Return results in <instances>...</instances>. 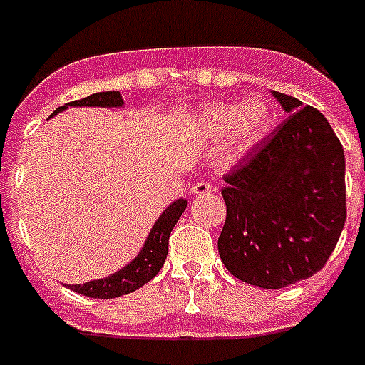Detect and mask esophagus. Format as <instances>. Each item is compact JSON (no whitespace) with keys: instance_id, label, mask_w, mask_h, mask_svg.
Wrapping results in <instances>:
<instances>
[{"instance_id":"obj_1","label":"esophagus","mask_w":365,"mask_h":365,"mask_svg":"<svg viewBox=\"0 0 365 365\" xmlns=\"http://www.w3.org/2000/svg\"><path fill=\"white\" fill-rule=\"evenodd\" d=\"M191 191L192 195H210V192H212V185L202 180V182L195 183V185L191 187Z\"/></svg>"}]
</instances>
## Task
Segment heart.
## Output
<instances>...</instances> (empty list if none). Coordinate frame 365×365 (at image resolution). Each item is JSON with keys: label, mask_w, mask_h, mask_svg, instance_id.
<instances>
[{"label": "heart", "mask_w": 365, "mask_h": 365, "mask_svg": "<svg viewBox=\"0 0 365 365\" xmlns=\"http://www.w3.org/2000/svg\"><path fill=\"white\" fill-rule=\"evenodd\" d=\"M272 125V115L262 101L240 103H210L192 115V131L202 138L217 140L229 135L227 157L238 161L264 140Z\"/></svg>", "instance_id": "b5f03b06"}]
</instances>
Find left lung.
I'll return each mask as SVG.
<instances>
[{
	"label": "left lung",
	"instance_id": "1",
	"mask_svg": "<svg viewBox=\"0 0 365 365\" xmlns=\"http://www.w3.org/2000/svg\"><path fill=\"white\" fill-rule=\"evenodd\" d=\"M289 114L229 176L219 257L234 277L283 289L327 264L346 219L345 153L313 106L272 91Z\"/></svg>",
	"mask_w": 365,
	"mask_h": 365
}]
</instances>
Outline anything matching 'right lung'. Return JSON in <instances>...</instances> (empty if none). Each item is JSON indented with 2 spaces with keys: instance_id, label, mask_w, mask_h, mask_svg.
<instances>
[{
  "instance_id": "1",
  "label": "right lung",
  "mask_w": 365,
  "mask_h": 365,
  "mask_svg": "<svg viewBox=\"0 0 365 365\" xmlns=\"http://www.w3.org/2000/svg\"><path fill=\"white\" fill-rule=\"evenodd\" d=\"M69 106L121 108L123 99H121L120 91H99V93L88 96L84 99L73 101V103L59 106L50 114V118H54L59 112L67 110ZM185 208H187L185 198H178L173 204H168L159 215V219L153 223L146 242L142 245L140 253L136 255L129 264H125L121 269L108 275V277L88 281L84 285H67V289L75 290L82 296H90V298H118V296L129 294L133 290L146 285L148 281H152L159 274V269L165 264V259H167L168 253V238H170L174 225L178 223V219L182 217Z\"/></svg>"
}]
</instances>
